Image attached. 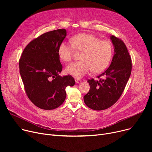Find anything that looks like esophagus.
Returning <instances> with one entry per match:
<instances>
[{"instance_id": "obj_1", "label": "esophagus", "mask_w": 152, "mask_h": 152, "mask_svg": "<svg viewBox=\"0 0 152 152\" xmlns=\"http://www.w3.org/2000/svg\"><path fill=\"white\" fill-rule=\"evenodd\" d=\"M75 83L76 84H81L82 83V81H80V80H79V79H75Z\"/></svg>"}]
</instances>
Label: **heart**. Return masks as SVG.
<instances>
[{"label": "heart", "instance_id": "1", "mask_svg": "<svg viewBox=\"0 0 152 152\" xmlns=\"http://www.w3.org/2000/svg\"><path fill=\"white\" fill-rule=\"evenodd\" d=\"M71 45L63 42L59 46L58 54L63 61L68 62L73 58L74 49L83 52L82 61L73 62L65 68L66 73L76 78H81L92 69L99 73L105 69L112 57L113 48L111 43L100 40L92 34L82 33L71 39Z\"/></svg>", "mask_w": 152, "mask_h": 152}]
</instances>
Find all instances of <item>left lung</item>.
Listing matches in <instances>:
<instances>
[{"label":"left lung","mask_w":152,"mask_h":152,"mask_svg":"<svg viewBox=\"0 0 152 152\" xmlns=\"http://www.w3.org/2000/svg\"><path fill=\"white\" fill-rule=\"evenodd\" d=\"M114 47V55L110 66L98 78L87 81L90 86L89 92L84 96L85 104L94 110H105L114 105L119 99L131 73L132 61L123 41L110 36Z\"/></svg>","instance_id":"8db88e82"}]
</instances>
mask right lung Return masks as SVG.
<instances>
[{
    "label": "right lung",
    "instance_id": "obj_1",
    "mask_svg": "<svg viewBox=\"0 0 152 152\" xmlns=\"http://www.w3.org/2000/svg\"><path fill=\"white\" fill-rule=\"evenodd\" d=\"M66 36L65 29L47 32L29 42L19 61L20 73L26 93L34 104L43 110H53L65 101L67 86L74 78L59 75L62 70L58 50Z\"/></svg>",
    "mask_w": 152,
    "mask_h": 152
}]
</instances>
